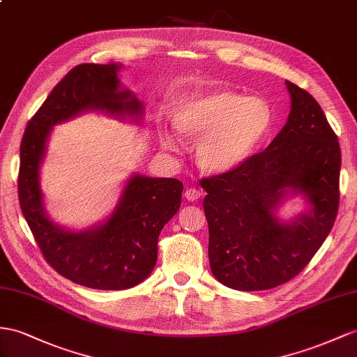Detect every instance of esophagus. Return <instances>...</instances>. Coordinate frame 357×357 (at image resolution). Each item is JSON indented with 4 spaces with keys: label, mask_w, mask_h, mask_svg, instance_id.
Instances as JSON below:
<instances>
[{
    "label": "esophagus",
    "mask_w": 357,
    "mask_h": 357,
    "mask_svg": "<svg viewBox=\"0 0 357 357\" xmlns=\"http://www.w3.org/2000/svg\"><path fill=\"white\" fill-rule=\"evenodd\" d=\"M184 196H185L187 200H191V202H195V200L200 199V196H202V191L195 188V187H191V188H187V190H185Z\"/></svg>",
    "instance_id": "esophagus-1"
}]
</instances>
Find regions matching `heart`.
<instances>
[{"label": "heart", "instance_id": "heart-1", "mask_svg": "<svg viewBox=\"0 0 357 357\" xmlns=\"http://www.w3.org/2000/svg\"><path fill=\"white\" fill-rule=\"evenodd\" d=\"M271 113L258 96H243L231 90H213L182 102L173 123L187 142H196L199 167L208 173H225L240 167L257 151L268 132ZM162 131L164 148L176 149L179 137Z\"/></svg>", "mask_w": 357, "mask_h": 357}]
</instances>
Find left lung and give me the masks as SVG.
I'll use <instances>...</instances> for the list:
<instances>
[{
    "label": "left lung",
    "mask_w": 357,
    "mask_h": 357,
    "mask_svg": "<svg viewBox=\"0 0 357 357\" xmlns=\"http://www.w3.org/2000/svg\"><path fill=\"white\" fill-rule=\"evenodd\" d=\"M287 125L240 167L200 181L215 279L238 291L287 283L303 270L332 231L340 206L341 149L321 107L294 83ZM292 189L310 213L280 224L275 206Z\"/></svg>",
    "instance_id": "1"
}]
</instances>
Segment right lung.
I'll list each match as a JSON object with an SVG mask.
<instances>
[{
    "label": "right lung",
    "instance_id": "obj_1",
    "mask_svg": "<svg viewBox=\"0 0 357 357\" xmlns=\"http://www.w3.org/2000/svg\"><path fill=\"white\" fill-rule=\"evenodd\" d=\"M117 65L83 63L61 78L26 123L21 142L17 197L30 231L50 266L63 278L93 289H128L149 276L158 255V236L181 206L182 182L135 175L105 223L70 232L45 215L39 166L51 128L86 109L117 116L142 114V104L121 89Z\"/></svg>",
    "mask_w": 357,
    "mask_h": 357
}]
</instances>
